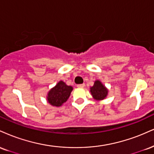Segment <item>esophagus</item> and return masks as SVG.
Instances as JSON below:
<instances>
[{"label": "esophagus", "mask_w": 154, "mask_h": 154, "mask_svg": "<svg viewBox=\"0 0 154 154\" xmlns=\"http://www.w3.org/2000/svg\"><path fill=\"white\" fill-rule=\"evenodd\" d=\"M77 88H82L85 86V84H79V85H77Z\"/></svg>", "instance_id": "34e87169"}]
</instances>
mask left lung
Wrapping results in <instances>:
<instances>
[{"label": "left lung", "instance_id": "1", "mask_svg": "<svg viewBox=\"0 0 154 154\" xmlns=\"http://www.w3.org/2000/svg\"><path fill=\"white\" fill-rule=\"evenodd\" d=\"M90 92L96 100H103L107 97L108 90L105 88L100 80H96L94 85L90 88Z\"/></svg>", "mask_w": 154, "mask_h": 154}]
</instances>
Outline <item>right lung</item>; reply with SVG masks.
<instances>
[{
    "label": "right lung",
    "instance_id": "add662e5",
    "mask_svg": "<svg viewBox=\"0 0 154 154\" xmlns=\"http://www.w3.org/2000/svg\"><path fill=\"white\" fill-rule=\"evenodd\" d=\"M73 90L72 86H68L63 81H59L49 90L47 94V101L52 106L59 107L66 103Z\"/></svg>",
    "mask_w": 154,
    "mask_h": 154
}]
</instances>
